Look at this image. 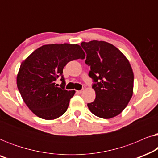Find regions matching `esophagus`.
I'll return each mask as SVG.
<instances>
[{"instance_id":"esophagus-1","label":"esophagus","mask_w":158,"mask_h":158,"mask_svg":"<svg viewBox=\"0 0 158 158\" xmlns=\"http://www.w3.org/2000/svg\"><path fill=\"white\" fill-rule=\"evenodd\" d=\"M84 91V89H81V90H77V93H78V94H81L82 93H83Z\"/></svg>"}]
</instances>
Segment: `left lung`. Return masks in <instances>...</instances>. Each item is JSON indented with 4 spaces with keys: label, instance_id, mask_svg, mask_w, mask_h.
<instances>
[{
    "label": "left lung",
    "instance_id": "1",
    "mask_svg": "<svg viewBox=\"0 0 158 158\" xmlns=\"http://www.w3.org/2000/svg\"><path fill=\"white\" fill-rule=\"evenodd\" d=\"M85 64L90 67L96 98L88 107L94 115L111 118L127 107L133 94L134 73L130 63L119 49L103 41L83 42Z\"/></svg>",
    "mask_w": 158,
    "mask_h": 158
}]
</instances>
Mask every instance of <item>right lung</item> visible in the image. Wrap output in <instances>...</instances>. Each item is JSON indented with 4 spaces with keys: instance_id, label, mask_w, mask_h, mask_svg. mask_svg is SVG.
I'll return each mask as SVG.
<instances>
[{
    "instance_id": "1",
    "label": "right lung",
    "mask_w": 158,
    "mask_h": 158,
    "mask_svg": "<svg viewBox=\"0 0 158 158\" xmlns=\"http://www.w3.org/2000/svg\"><path fill=\"white\" fill-rule=\"evenodd\" d=\"M78 44H52L40 47L22 63L17 75V87L23 101L38 117L52 120L68 109L75 90L64 89V67L74 60L84 59ZM60 77V87L55 81Z\"/></svg>"
}]
</instances>
